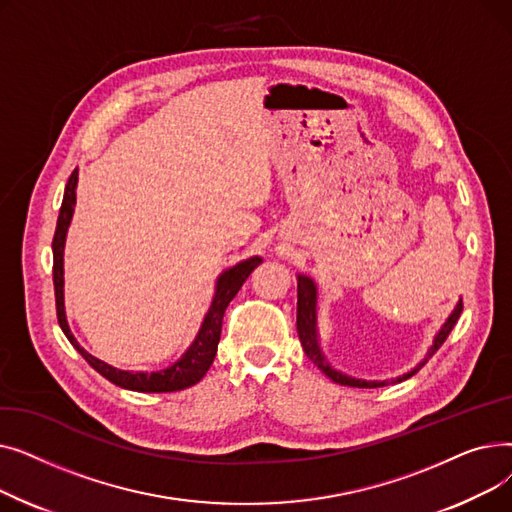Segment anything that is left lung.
<instances>
[{"mask_svg": "<svg viewBox=\"0 0 512 512\" xmlns=\"http://www.w3.org/2000/svg\"><path fill=\"white\" fill-rule=\"evenodd\" d=\"M461 313H463V301L459 299V303H456V307L452 309V313L448 315V319L444 321L442 328L436 332L434 342H432V346H429L427 355L411 371L398 375V378H394L392 382H388V380H384V382H378V380L367 382V380H359V378H353V375H346V373L338 371L328 361V357L324 355V348H321V340H319V328H317V284L313 282V278H309L305 274H297V330H299L303 351L321 371L328 375L332 382L342 384V386L382 388V386H388V384H398V382L409 380L411 375H415L429 359L436 355L438 348L444 344V340L448 338V334L456 326V321H459Z\"/></svg>", "mask_w": 512, "mask_h": 512, "instance_id": "left-lung-1", "label": "left lung"}]
</instances>
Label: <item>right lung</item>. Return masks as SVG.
Instances as JSON below:
<instances>
[{
    "mask_svg": "<svg viewBox=\"0 0 512 512\" xmlns=\"http://www.w3.org/2000/svg\"><path fill=\"white\" fill-rule=\"evenodd\" d=\"M76 184H78V170L72 172L68 178L60 215H58V226L56 234H53L51 242V251H53V290H56V309H58V321L60 328L70 340V344L76 348V351L83 355V359L97 371L101 373L105 380H110L112 384L132 390V392H176L191 388L197 382L203 380V375L211 367L215 353H218V342L222 334V319L228 303L236 297V292L240 286L245 284L249 274L255 270V267L263 261L259 255H253L249 259H242L236 265L224 270L218 280H215V290H213V299L211 305L201 321V328L191 342V346L186 348L180 359H176L172 365L157 369V371H124L118 369L110 363H105L91 353H87L83 346L78 344L74 334L70 332L68 326V317H66V303H64V247H66V236L68 228L74 215V205H76Z\"/></svg>",
    "mask_w": 512,
    "mask_h": 512,
    "instance_id": "1",
    "label": "right lung"
}]
</instances>
